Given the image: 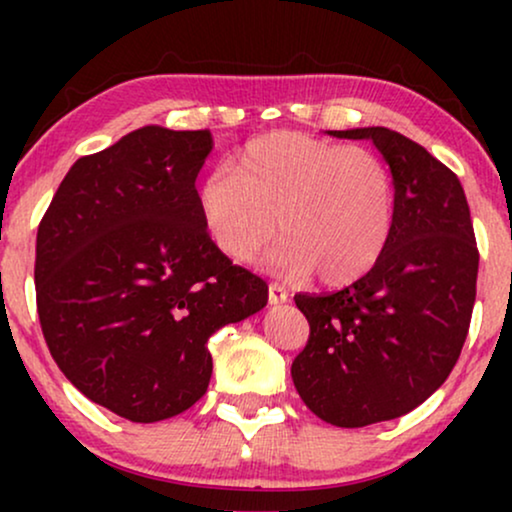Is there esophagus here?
<instances>
[{
    "mask_svg": "<svg viewBox=\"0 0 512 512\" xmlns=\"http://www.w3.org/2000/svg\"><path fill=\"white\" fill-rule=\"evenodd\" d=\"M286 298H289V293H286V289H284L282 284L272 282V284L268 286V300H270V305L286 303Z\"/></svg>",
    "mask_w": 512,
    "mask_h": 512,
    "instance_id": "1",
    "label": "esophagus"
}]
</instances>
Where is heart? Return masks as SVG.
Returning a JSON list of instances; mask_svg holds the SVG:
<instances>
[{
  "label": "heart",
  "instance_id": "heart-1",
  "mask_svg": "<svg viewBox=\"0 0 512 512\" xmlns=\"http://www.w3.org/2000/svg\"><path fill=\"white\" fill-rule=\"evenodd\" d=\"M198 207L209 237L233 261H254L282 230L272 268L296 277L314 270L319 282L342 286L366 275L387 249L396 184L366 146L272 132L244 146L233 170L207 174Z\"/></svg>",
  "mask_w": 512,
  "mask_h": 512
}]
</instances>
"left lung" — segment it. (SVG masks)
<instances>
[{
	"label": "left lung",
	"instance_id": "1",
	"mask_svg": "<svg viewBox=\"0 0 512 512\" xmlns=\"http://www.w3.org/2000/svg\"><path fill=\"white\" fill-rule=\"evenodd\" d=\"M331 135L373 139L394 174L396 216L387 249L361 279L293 296L310 338L291 377L319 419L359 429L415 410L452 373L480 254L459 177L424 146L389 128Z\"/></svg>",
	"mask_w": 512,
	"mask_h": 512
}]
</instances>
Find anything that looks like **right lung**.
Here are the masks:
<instances>
[{"mask_svg":"<svg viewBox=\"0 0 512 512\" xmlns=\"http://www.w3.org/2000/svg\"><path fill=\"white\" fill-rule=\"evenodd\" d=\"M209 130L146 125L72 165L37 233V312L69 382L118 417L191 408L207 340L268 303V284L209 237L195 179Z\"/></svg>","mask_w":512,"mask_h":512,"instance_id":"add662e5","label":"right lung"}]
</instances>
